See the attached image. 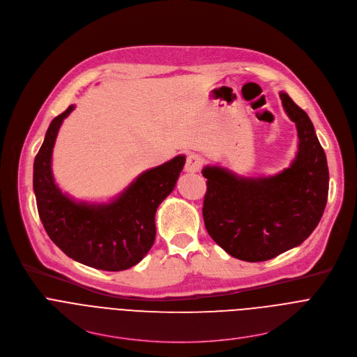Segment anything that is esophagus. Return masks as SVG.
Listing matches in <instances>:
<instances>
[{
  "label": "esophagus",
  "mask_w": 357,
  "mask_h": 357,
  "mask_svg": "<svg viewBox=\"0 0 357 357\" xmlns=\"http://www.w3.org/2000/svg\"><path fill=\"white\" fill-rule=\"evenodd\" d=\"M203 165V160L199 154H189L186 157L185 162V171L186 172H199Z\"/></svg>",
  "instance_id": "34e87169"
}]
</instances>
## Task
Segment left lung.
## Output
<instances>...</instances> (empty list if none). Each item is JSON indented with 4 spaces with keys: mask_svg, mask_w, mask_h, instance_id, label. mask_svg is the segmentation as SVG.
Listing matches in <instances>:
<instances>
[{
    "mask_svg": "<svg viewBox=\"0 0 357 357\" xmlns=\"http://www.w3.org/2000/svg\"><path fill=\"white\" fill-rule=\"evenodd\" d=\"M279 95L298 136V151L289 168L258 178L217 165L202 171L207 179L206 229L227 254L247 262L268 261L303 244L328 199V164L312 122L286 92Z\"/></svg>",
    "mask_w": 357,
    "mask_h": 357,
    "instance_id": "obj_1",
    "label": "left lung"
}]
</instances>
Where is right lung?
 I'll return each instance as SVG.
<instances>
[{
    "label": "right lung",
    "mask_w": 357,
    "mask_h": 357,
    "mask_svg": "<svg viewBox=\"0 0 357 357\" xmlns=\"http://www.w3.org/2000/svg\"><path fill=\"white\" fill-rule=\"evenodd\" d=\"M54 117L33 162V190L42 224L50 240L71 259L107 272L137 265L155 240V211L174 190L185 155L140 174L109 203L75 202L60 190L52 172L59 129L74 110Z\"/></svg>",
    "instance_id": "obj_1"
}]
</instances>
